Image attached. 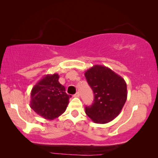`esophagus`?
Masks as SVG:
<instances>
[{
    "mask_svg": "<svg viewBox=\"0 0 158 158\" xmlns=\"http://www.w3.org/2000/svg\"><path fill=\"white\" fill-rule=\"evenodd\" d=\"M79 96H80V94H79V93H78V92H77L76 94L73 95V97H75V98H78Z\"/></svg>",
    "mask_w": 158,
    "mask_h": 158,
    "instance_id": "obj_1",
    "label": "esophagus"
}]
</instances>
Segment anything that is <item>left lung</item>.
<instances>
[{"instance_id": "obj_1", "label": "left lung", "mask_w": 158, "mask_h": 158, "mask_svg": "<svg viewBox=\"0 0 158 158\" xmlns=\"http://www.w3.org/2000/svg\"><path fill=\"white\" fill-rule=\"evenodd\" d=\"M85 76L94 94V103L85 107V114L96 124L111 122L120 114L127 101L124 79L110 68L99 64L86 70Z\"/></svg>"}]
</instances>
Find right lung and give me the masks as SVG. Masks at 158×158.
<instances>
[{
  "mask_svg": "<svg viewBox=\"0 0 158 158\" xmlns=\"http://www.w3.org/2000/svg\"><path fill=\"white\" fill-rule=\"evenodd\" d=\"M59 75H46L31 91L30 107L45 119L53 120L65 111L71 96L58 81Z\"/></svg>",
  "mask_w": 158,
  "mask_h": 158,
  "instance_id": "add662e5",
  "label": "right lung"
}]
</instances>
